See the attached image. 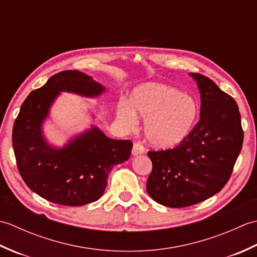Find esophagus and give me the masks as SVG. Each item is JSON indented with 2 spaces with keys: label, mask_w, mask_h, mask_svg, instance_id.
Returning a JSON list of instances; mask_svg holds the SVG:
<instances>
[{
  "label": "esophagus",
  "mask_w": 257,
  "mask_h": 257,
  "mask_svg": "<svg viewBox=\"0 0 257 257\" xmlns=\"http://www.w3.org/2000/svg\"><path fill=\"white\" fill-rule=\"evenodd\" d=\"M145 152V147L141 143H135L133 148V156H139L143 155Z\"/></svg>",
  "instance_id": "34e87169"
}]
</instances>
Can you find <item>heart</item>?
I'll return each mask as SVG.
<instances>
[{
    "label": "heart",
    "instance_id": "1",
    "mask_svg": "<svg viewBox=\"0 0 257 257\" xmlns=\"http://www.w3.org/2000/svg\"><path fill=\"white\" fill-rule=\"evenodd\" d=\"M137 111L146 119L145 133L149 143L160 149L173 148L192 133L199 117L194 97L162 84H145L135 89L132 103L121 100L118 118L127 128L138 123Z\"/></svg>",
    "mask_w": 257,
    "mask_h": 257
}]
</instances>
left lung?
I'll list each match as a JSON object with an SVG mask.
<instances>
[{
  "label": "left lung",
  "mask_w": 257,
  "mask_h": 257,
  "mask_svg": "<svg viewBox=\"0 0 257 257\" xmlns=\"http://www.w3.org/2000/svg\"><path fill=\"white\" fill-rule=\"evenodd\" d=\"M190 75L201 92L199 122L176 148L148 152L152 171L147 192L169 207L194 205L220 192L243 145L236 101L206 76Z\"/></svg>",
  "instance_id": "left-lung-1"
}]
</instances>
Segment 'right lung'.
<instances>
[{
  "instance_id": "1",
  "label": "right lung",
  "mask_w": 257,
  "mask_h": 257,
  "mask_svg": "<svg viewBox=\"0 0 257 257\" xmlns=\"http://www.w3.org/2000/svg\"><path fill=\"white\" fill-rule=\"evenodd\" d=\"M61 91L97 97L105 87L78 70H64L32 91L13 127L16 165L27 187L42 198L61 205H85L102 195L109 172L129 159L133 143L108 138L94 125L63 148L48 145L42 124Z\"/></svg>"
}]
</instances>
